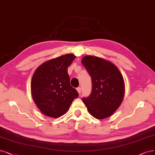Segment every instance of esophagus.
I'll return each instance as SVG.
<instances>
[{
  "mask_svg": "<svg viewBox=\"0 0 155 155\" xmlns=\"http://www.w3.org/2000/svg\"><path fill=\"white\" fill-rule=\"evenodd\" d=\"M76 90H77V91L78 92V93L80 94H81V87H78L77 88H76Z\"/></svg>",
  "mask_w": 155,
  "mask_h": 155,
  "instance_id": "esophagus-1",
  "label": "esophagus"
}]
</instances>
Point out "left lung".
<instances>
[{
  "label": "left lung",
  "mask_w": 155,
  "mask_h": 155,
  "mask_svg": "<svg viewBox=\"0 0 155 155\" xmlns=\"http://www.w3.org/2000/svg\"><path fill=\"white\" fill-rule=\"evenodd\" d=\"M92 79V92L83 101L88 111L96 119H103L119 107L124 94V83L119 70L102 58L86 56L81 61Z\"/></svg>",
  "instance_id": "1"
}]
</instances>
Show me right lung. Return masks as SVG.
I'll use <instances>...</instances> for the list:
<instances>
[{
	"instance_id": "1",
	"label": "right lung",
	"mask_w": 155,
	"mask_h": 155,
	"mask_svg": "<svg viewBox=\"0 0 155 155\" xmlns=\"http://www.w3.org/2000/svg\"><path fill=\"white\" fill-rule=\"evenodd\" d=\"M68 54L47 61L37 68L31 80L35 104L46 116L58 118L65 114L79 94L70 84L67 68L75 59Z\"/></svg>"
}]
</instances>
